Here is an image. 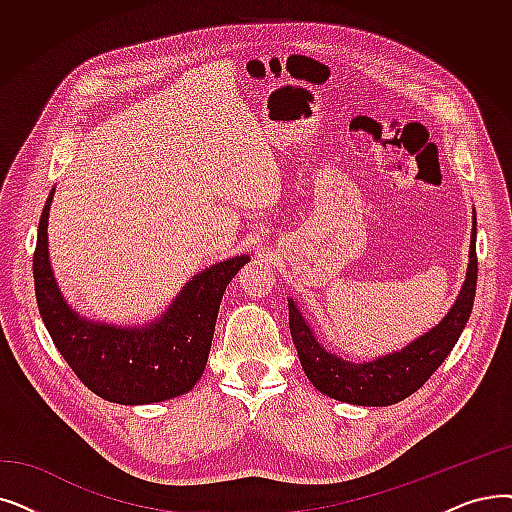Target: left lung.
I'll use <instances>...</instances> for the list:
<instances>
[{"label": "left lung", "mask_w": 512, "mask_h": 512, "mask_svg": "<svg viewBox=\"0 0 512 512\" xmlns=\"http://www.w3.org/2000/svg\"><path fill=\"white\" fill-rule=\"evenodd\" d=\"M477 221H473L471 263L462 291L443 318L427 335H422L406 349L385 355L368 364L343 362L330 355L311 335V328L301 318L293 301H288V326L297 347L301 366L318 391L328 397L355 406H391L425 385L431 374L448 358L462 328L469 322L477 291Z\"/></svg>", "instance_id": "1"}]
</instances>
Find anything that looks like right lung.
Masks as SVG:
<instances>
[{
  "label": "right lung",
  "mask_w": 512,
  "mask_h": 512,
  "mask_svg": "<svg viewBox=\"0 0 512 512\" xmlns=\"http://www.w3.org/2000/svg\"><path fill=\"white\" fill-rule=\"evenodd\" d=\"M52 196L54 190L39 219L33 278L41 320L66 364L106 402L136 406L188 393L207 366L221 297L249 257L221 261L194 276L165 316L146 328L87 322L66 305L52 276L48 259Z\"/></svg>",
  "instance_id": "obj_1"
}]
</instances>
